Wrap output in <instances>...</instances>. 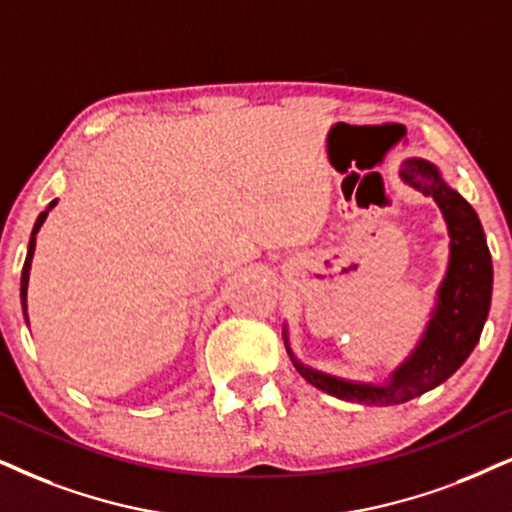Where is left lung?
Masks as SVG:
<instances>
[{
    "instance_id": "8db88e82",
    "label": "left lung",
    "mask_w": 512,
    "mask_h": 512,
    "mask_svg": "<svg viewBox=\"0 0 512 512\" xmlns=\"http://www.w3.org/2000/svg\"><path fill=\"white\" fill-rule=\"evenodd\" d=\"M399 179L435 200L449 234L444 278L437 286L428 323L406 359L387 373L383 383L338 378L297 359L290 347L288 323L283 326V342L295 371L326 394L354 404L394 406L435 390L470 357L480 342L491 307L494 267L480 217L472 205L456 189H451L442 170L425 158H406L399 167Z\"/></svg>"
}]
</instances>
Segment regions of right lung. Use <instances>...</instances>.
<instances>
[{
  "instance_id": "right-lung-1",
  "label": "right lung",
  "mask_w": 512,
  "mask_h": 512,
  "mask_svg": "<svg viewBox=\"0 0 512 512\" xmlns=\"http://www.w3.org/2000/svg\"><path fill=\"white\" fill-rule=\"evenodd\" d=\"M58 200H51V203L44 208V212H40V217H37L35 226H32V234H30V243H28V255H25V264H23V274H21V307H23V316H25V323H28V281H30V267H32V255H35V241H37V234H40L44 219L49 217V212L54 210V205Z\"/></svg>"
}]
</instances>
